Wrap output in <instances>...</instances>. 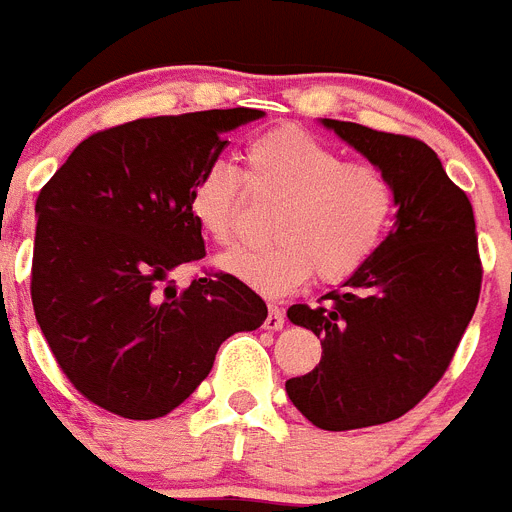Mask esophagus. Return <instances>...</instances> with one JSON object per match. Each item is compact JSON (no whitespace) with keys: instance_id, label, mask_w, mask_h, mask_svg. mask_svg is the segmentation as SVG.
I'll return each mask as SVG.
<instances>
[{"instance_id":"34e87169","label":"esophagus","mask_w":512,"mask_h":512,"mask_svg":"<svg viewBox=\"0 0 512 512\" xmlns=\"http://www.w3.org/2000/svg\"><path fill=\"white\" fill-rule=\"evenodd\" d=\"M282 327H285V311H282L280 306L269 303V314H266L264 319V329H269V332H280Z\"/></svg>"}]
</instances>
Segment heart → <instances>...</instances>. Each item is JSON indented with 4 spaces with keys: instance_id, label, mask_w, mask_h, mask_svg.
<instances>
[{
    "instance_id": "obj_1",
    "label": "heart",
    "mask_w": 512,
    "mask_h": 512,
    "mask_svg": "<svg viewBox=\"0 0 512 512\" xmlns=\"http://www.w3.org/2000/svg\"><path fill=\"white\" fill-rule=\"evenodd\" d=\"M246 180L253 190L282 198L272 217L277 240L264 248H235L219 269L256 293L285 295L316 272L342 282L369 264L387 238L398 209L390 175L374 164L348 162L319 135L280 125L246 146ZM240 206L238 170L211 162L188 190V211L219 246L235 235Z\"/></svg>"
}]
</instances>
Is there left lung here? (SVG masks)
I'll return each instance as SVG.
<instances>
[{"label":"left lung","mask_w":512,"mask_h":512,"mask_svg":"<svg viewBox=\"0 0 512 512\" xmlns=\"http://www.w3.org/2000/svg\"><path fill=\"white\" fill-rule=\"evenodd\" d=\"M319 122L398 193L395 225L369 264L327 303L287 308L322 337V361L287 379V398L319 429L348 432L395 421L439 382L479 303L481 261L471 201L424 141Z\"/></svg>","instance_id":"left-lung-1"}]
</instances>
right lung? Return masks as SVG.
Here are the masks:
<instances>
[{"mask_svg": "<svg viewBox=\"0 0 512 512\" xmlns=\"http://www.w3.org/2000/svg\"><path fill=\"white\" fill-rule=\"evenodd\" d=\"M261 109H209L101 130L75 146L36 198L31 298L59 369L104 411L167 416L209 377L219 345L253 332L266 303L230 274L185 290L204 259L188 190Z\"/></svg>", "mask_w": 512, "mask_h": 512, "instance_id": "right-lung-1", "label": "right lung"}]
</instances>
